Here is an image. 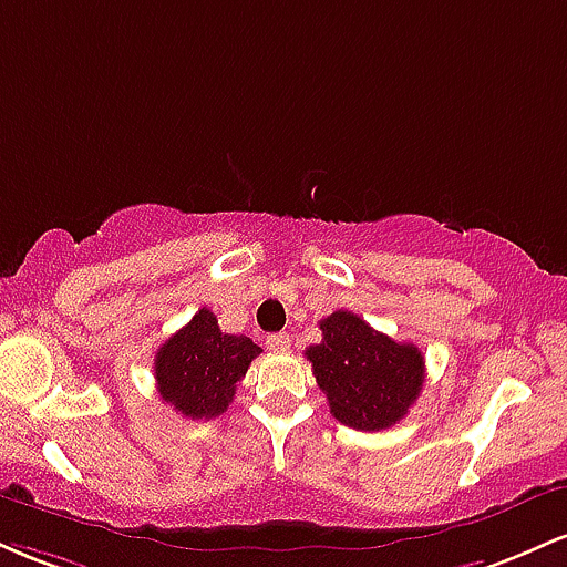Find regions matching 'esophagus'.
I'll use <instances>...</instances> for the list:
<instances>
[{
	"mask_svg": "<svg viewBox=\"0 0 567 567\" xmlns=\"http://www.w3.org/2000/svg\"><path fill=\"white\" fill-rule=\"evenodd\" d=\"M266 347L271 351H277V354H285V351L290 349V336L288 333H275L266 338Z\"/></svg>",
	"mask_w": 567,
	"mask_h": 567,
	"instance_id": "obj_1",
	"label": "esophagus"
}]
</instances>
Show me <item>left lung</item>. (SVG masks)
Masks as SVG:
<instances>
[{
	"mask_svg": "<svg viewBox=\"0 0 567 567\" xmlns=\"http://www.w3.org/2000/svg\"><path fill=\"white\" fill-rule=\"evenodd\" d=\"M322 341L306 349L330 413L360 432L394 426L424 386V357L413 343H396L351 311L320 322Z\"/></svg>",
	"mask_w": 567,
	"mask_h": 567,
	"instance_id": "left-lung-1",
	"label": "left lung"
}]
</instances>
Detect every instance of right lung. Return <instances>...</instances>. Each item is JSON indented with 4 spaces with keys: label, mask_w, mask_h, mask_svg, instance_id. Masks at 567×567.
Segmentation results:
<instances>
[{
    "label": "right lung",
    "mask_w": 567,
    "mask_h": 567,
    "mask_svg": "<svg viewBox=\"0 0 567 567\" xmlns=\"http://www.w3.org/2000/svg\"><path fill=\"white\" fill-rule=\"evenodd\" d=\"M258 354V343L220 333L216 315L199 309L159 347L154 360L157 392L184 419H216L229 408L237 383Z\"/></svg>",
    "instance_id": "add662e5"
}]
</instances>
